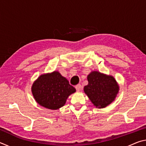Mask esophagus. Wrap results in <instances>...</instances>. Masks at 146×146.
Wrapping results in <instances>:
<instances>
[{
  "label": "esophagus",
  "instance_id": "1",
  "mask_svg": "<svg viewBox=\"0 0 146 146\" xmlns=\"http://www.w3.org/2000/svg\"><path fill=\"white\" fill-rule=\"evenodd\" d=\"M75 88H76V91H82V86H81L80 84H78V85H76V86H75Z\"/></svg>",
  "mask_w": 146,
  "mask_h": 146
}]
</instances>
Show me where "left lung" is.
Listing matches in <instances>:
<instances>
[{
  "mask_svg": "<svg viewBox=\"0 0 146 146\" xmlns=\"http://www.w3.org/2000/svg\"><path fill=\"white\" fill-rule=\"evenodd\" d=\"M88 80L84 92L94 106L103 108L115 100L119 88L113 76L93 71L88 76Z\"/></svg>",
  "mask_w": 146,
  "mask_h": 146,
  "instance_id": "obj_1",
  "label": "left lung"
}]
</instances>
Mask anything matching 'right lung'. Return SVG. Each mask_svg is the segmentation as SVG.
Listing matches in <instances>:
<instances>
[{
	"label": "right lung",
	"mask_w": 146,
	"mask_h": 146,
	"mask_svg": "<svg viewBox=\"0 0 146 146\" xmlns=\"http://www.w3.org/2000/svg\"><path fill=\"white\" fill-rule=\"evenodd\" d=\"M31 90L36 102L50 110L62 107L68 96L76 91L67 79L57 71L39 76Z\"/></svg>",
	"instance_id": "1"
}]
</instances>
